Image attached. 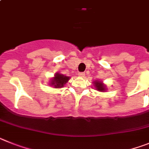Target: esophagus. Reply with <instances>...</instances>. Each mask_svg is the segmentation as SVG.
<instances>
[{
	"instance_id": "esophagus-1",
	"label": "esophagus",
	"mask_w": 149,
	"mask_h": 149,
	"mask_svg": "<svg viewBox=\"0 0 149 149\" xmlns=\"http://www.w3.org/2000/svg\"><path fill=\"white\" fill-rule=\"evenodd\" d=\"M79 76H80V77H84V76H85V73H83V72H81V73H79Z\"/></svg>"
}]
</instances>
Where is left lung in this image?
Segmentation results:
<instances>
[{"label":"left lung","mask_w":149,"mask_h":149,"mask_svg":"<svg viewBox=\"0 0 149 149\" xmlns=\"http://www.w3.org/2000/svg\"><path fill=\"white\" fill-rule=\"evenodd\" d=\"M94 85H95V86H96V88L99 91H105V86H104L100 82H94Z\"/></svg>","instance_id":"8db88e82"}]
</instances>
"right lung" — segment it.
<instances>
[{
    "mask_svg": "<svg viewBox=\"0 0 149 149\" xmlns=\"http://www.w3.org/2000/svg\"><path fill=\"white\" fill-rule=\"evenodd\" d=\"M70 77H68V76H64V75L60 74V73H56L55 75V77L52 80L51 85L56 88H61L64 86V84L67 83Z\"/></svg>",
    "mask_w": 149,
    "mask_h": 149,
    "instance_id": "obj_1",
    "label": "right lung"
}]
</instances>
